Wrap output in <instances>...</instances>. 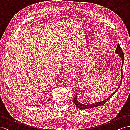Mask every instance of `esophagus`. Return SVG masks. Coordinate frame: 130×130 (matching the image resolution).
I'll use <instances>...</instances> for the list:
<instances>
[{
    "label": "esophagus",
    "instance_id": "esophagus-1",
    "mask_svg": "<svg viewBox=\"0 0 130 130\" xmlns=\"http://www.w3.org/2000/svg\"><path fill=\"white\" fill-rule=\"evenodd\" d=\"M74 72H74V70L73 69H72V68H70V69H68L67 70V71H66V73L68 75L70 76V75H72L74 73Z\"/></svg>",
    "mask_w": 130,
    "mask_h": 130
}]
</instances>
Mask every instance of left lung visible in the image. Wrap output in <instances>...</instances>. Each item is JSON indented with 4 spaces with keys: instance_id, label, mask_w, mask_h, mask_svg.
I'll list each match as a JSON object with an SVG mask.
<instances>
[{
    "instance_id": "left-lung-1",
    "label": "left lung",
    "mask_w": 130,
    "mask_h": 130,
    "mask_svg": "<svg viewBox=\"0 0 130 130\" xmlns=\"http://www.w3.org/2000/svg\"><path fill=\"white\" fill-rule=\"evenodd\" d=\"M115 52H116V53H117L119 55V57L121 58L122 59V65H121V67H123V64H124V52L123 51H122L121 47L119 45V44H118L117 45V48L116 50V51H115ZM122 72H123V70H122L121 69V74H122ZM121 75H123V74H122ZM122 79H123V76H121V81H120V84L118 88L117 89V90L115 91L113 93L110 95L109 97H108L107 99H105L104 100H102V101H100V102H95V103H92V104H89V105H85V104H83V103H81L79 101H78V100L77 99V97L76 96H75V98H73V102H74V103L76 105V106L78 107V108H80V109H90V108H94V107H98V106H102L103 105H104L105 103L107 101H108V100L112 97V96L114 95V94L116 93V92H117V91H118V89L119 88L120 85L121 84V82H122Z\"/></svg>"
}]
</instances>
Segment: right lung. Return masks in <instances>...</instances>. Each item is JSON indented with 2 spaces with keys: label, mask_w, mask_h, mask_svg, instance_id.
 Masks as SVG:
<instances>
[{
  "label": "right lung",
  "mask_w": 130,
  "mask_h": 130,
  "mask_svg": "<svg viewBox=\"0 0 130 130\" xmlns=\"http://www.w3.org/2000/svg\"><path fill=\"white\" fill-rule=\"evenodd\" d=\"M50 100V99H49V100ZM33 106H34V105H33Z\"/></svg>",
  "instance_id": "1"
}]
</instances>
